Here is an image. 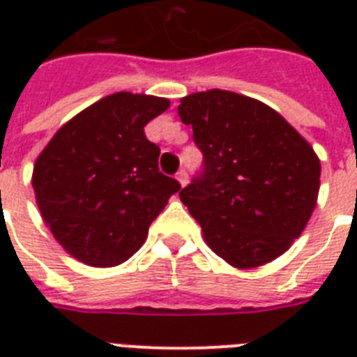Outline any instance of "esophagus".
<instances>
[{"instance_id": "obj_1", "label": "esophagus", "mask_w": 357, "mask_h": 357, "mask_svg": "<svg viewBox=\"0 0 357 357\" xmlns=\"http://www.w3.org/2000/svg\"><path fill=\"white\" fill-rule=\"evenodd\" d=\"M176 179H178L181 187H185V185L189 183V176H187V172H185V170H179L178 176H176Z\"/></svg>"}]
</instances>
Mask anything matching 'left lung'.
Instances as JSON below:
<instances>
[{"instance_id":"left-lung-1","label":"left lung","mask_w":357,"mask_h":357,"mask_svg":"<svg viewBox=\"0 0 357 357\" xmlns=\"http://www.w3.org/2000/svg\"><path fill=\"white\" fill-rule=\"evenodd\" d=\"M204 172L179 198L207 246L235 268L285 254L317 206L321 161L311 144L259 100L211 89L181 98Z\"/></svg>"}]
</instances>
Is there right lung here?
Returning <instances> with one entry per match:
<instances>
[{"mask_svg": "<svg viewBox=\"0 0 357 357\" xmlns=\"http://www.w3.org/2000/svg\"><path fill=\"white\" fill-rule=\"evenodd\" d=\"M168 107L167 98L109 94L64 123L36 157L31 183L42 220L81 263L128 261L181 189L159 172L161 150L144 135Z\"/></svg>", "mask_w": 357, "mask_h": 357, "instance_id": "obj_1", "label": "right lung"}]
</instances>
